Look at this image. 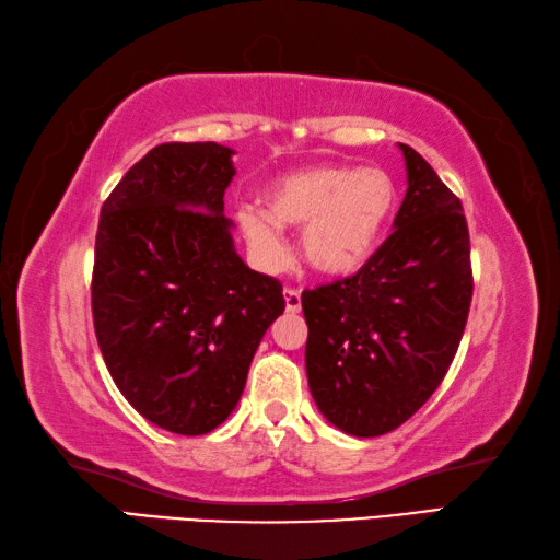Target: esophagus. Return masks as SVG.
Listing matches in <instances>:
<instances>
[{
  "mask_svg": "<svg viewBox=\"0 0 560 560\" xmlns=\"http://www.w3.org/2000/svg\"><path fill=\"white\" fill-rule=\"evenodd\" d=\"M283 299H287V311L289 313H299L301 311V293H299V289H287V291H283Z\"/></svg>",
  "mask_w": 560,
  "mask_h": 560,
  "instance_id": "1",
  "label": "esophagus"
}]
</instances>
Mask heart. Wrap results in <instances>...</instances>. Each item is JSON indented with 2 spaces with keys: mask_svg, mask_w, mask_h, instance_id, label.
<instances>
[{
  "mask_svg": "<svg viewBox=\"0 0 560 560\" xmlns=\"http://www.w3.org/2000/svg\"><path fill=\"white\" fill-rule=\"evenodd\" d=\"M259 210H237V225L267 269L287 259L279 225L301 232V252L323 277L358 273L377 254L399 206L394 178L382 168L313 166L269 183Z\"/></svg>",
  "mask_w": 560,
  "mask_h": 560,
  "instance_id": "heart-1",
  "label": "heart"
}]
</instances>
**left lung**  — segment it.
Returning a JSON list of instances; mask_svg holds the SVG:
<instances>
[{
  "label": "left lung",
  "mask_w": 560,
  "mask_h": 560,
  "mask_svg": "<svg viewBox=\"0 0 560 560\" xmlns=\"http://www.w3.org/2000/svg\"><path fill=\"white\" fill-rule=\"evenodd\" d=\"M399 149L409 188L394 232L368 267L301 296L315 406L358 439L399 429L431 399L472 301L460 200L419 151Z\"/></svg>",
  "instance_id": "1"
}]
</instances>
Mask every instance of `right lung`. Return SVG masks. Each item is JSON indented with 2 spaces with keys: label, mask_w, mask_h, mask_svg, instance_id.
I'll return each instance as SVG.
<instances>
[{
  "label": "right lung",
  "mask_w": 560,
  "mask_h": 560,
  "mask_svg": "<svg viewBox=\"0 0 560 560\" xmlns=\"http://www.w3.org/2000/svg\"><path fill=\"white\" fill-rule=\"evenodd\" d=\"M235 151L159 144L109 192L95 237L93 320L117 389L159 429L202 435L235 411L254 352L287 308L235 252Z\"/></svg>",
  "instance_id": "right-lung-1"
}]
</instances>
